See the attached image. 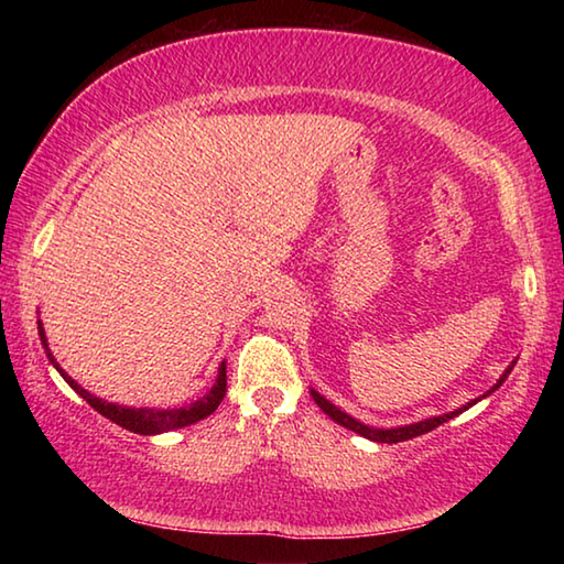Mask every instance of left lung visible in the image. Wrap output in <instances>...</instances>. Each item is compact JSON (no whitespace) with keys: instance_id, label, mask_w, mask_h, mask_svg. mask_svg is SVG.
<instances>
[{"instance_id":"obj_1","label":"left lung","mask_w":564,"mask_h":564,"mask_svg":"<svg viewBox=\"0 0 564 564\" xmlns=\"http://www.w3.org/2000/svg\"><path fill=\"white\" fill-rule=\"evenodd\" d=\"M514 362H518V360H512V362H510L508 370H505V373L500 376L498 383H495V386L488 390V393L480 395V398H475V400H470V403H467V405L453 410V413H443V415H435V417L417 420V423H410V425L388 427V431H386V427H370V425H366V423H360V420L350 417L348 413H343L340 408H336V405L330 403V400L323 398V395L318 393V390H311V395H313V400H316V405L323 410V413H326L330 420H336L338 425L348 427V431L358 433V435H362V437H368V441H376V443H403V441H410V437H417V435H423V433H431V431H435L437 425H443V423H447V420H453L455 415H460L463 410L473 408V405L477 403V400H482V398H488L490 393H495V390H498V388L505 383V378L510 376V370L514 368Z\"/></svg>"}]
</instances>
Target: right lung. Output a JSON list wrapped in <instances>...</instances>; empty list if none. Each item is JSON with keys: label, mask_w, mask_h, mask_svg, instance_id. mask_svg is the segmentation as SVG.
Returning <instances> with one entry per match:
<instances>
[{"label": "right lung", "mask_w": 564, "mask_h": 564, "mask_svg": "<svg viewBox=\"0 0 564 564\" xmlns=\"http://www.w3.org/2000/svg\"><path fill=\"white\" fill-rule=\"evenodd\" d=\"M40 338H42V346L46 350V358H50L52 366L59 370V376L69 383L76 393H79L87 403L99 410L104 417H109L111 423H117L121 427H127L131 433H139V435H159V433H169V431H178V427H186L191 423H198V420H204L214 413V410L221 405V400L226 395V360L218 366V378L214 388L208 390L204 398H198L196 403H191L186 408H166V410H159V408H127V405H117V403H109V400L91 395L89 390H84L76 380L64 373V368L56 362V358L52 356L50 350V343H46L44 336V326L40 321Z\"/></svg>", "instance_id": "1"}]
</instances>
